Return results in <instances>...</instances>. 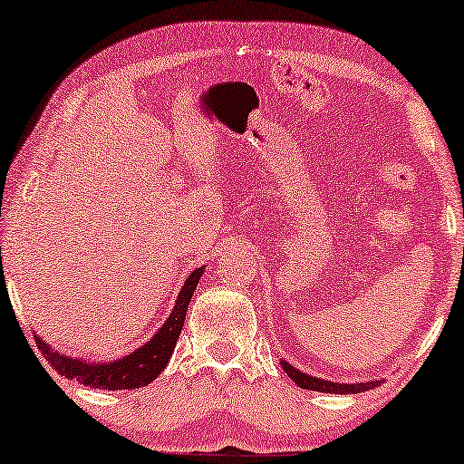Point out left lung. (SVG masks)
I'll list each match as a JSON object with an SVG mask.
<instances>
[{
	"label": "left lung",
	"instance_id": "8db88e82",
	"mask_svg": "<svg viewBox=\"0 0 464 464\" xmlns=\"http://www.w3.org/2000/svg\"><path fill=\"white\" fill-rule=\"evenodd\" d=\"M283 370L287 376L294 380L297 386H302V389H308V391H316V392H340V395H346V392H363V391H370L373 386L378 384V380H372V382H359V384H340V382H329V380H323V378H314L310 376V373H304L300 370H295L294 365H289L287 361H281Z\"/></svg>",
	"mask_w": 464,
	"mask_h": 464
}]
</instances>
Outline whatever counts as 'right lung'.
Instances as JSON below:
<instances>
[{
  "mask_svg": "<svg viewBox=\"0 0 464 464\" xmlns=\"http://www.w3.org/2000/svg\"><path fill=\"white\" fill-rule=\"evenodd\" d=\"M207 266L196 268L192 275L183 283L181 294L177 297L175 308L167 323L158 329L154 338L148 344L137 348L135 353L126 354L122 359L110 361V363H91V361H80L67 354H61L59 351H53L46 342L35 335L37 348H40L44 359L54 367L61 376L78 380L80 384L91 386V389H105V391H126V389H141V386L150 384L156 380L167 367L170 354L175 351L177 338H179L183 321H186L188 304L192 300L196 285H198L202 272Z\"/></svg>",
  "mask_w": 464,
  "mask_h": 464,
  "instance_id": "obj_1",
  "label": "right lung"
}]
</instances>
